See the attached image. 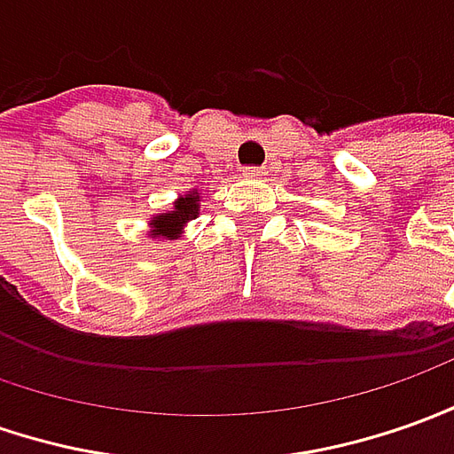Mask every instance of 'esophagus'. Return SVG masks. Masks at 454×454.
<instances>
[{
    "mask_svg": "<svg viewBox=\"0 0 454 454\" xmlns=\"http://www.w3.org/2000/svg\"><path fill=\"white\" fill-rule=\"evenodd\" d=\"M246 176H248V178H261V176H266V168H263V166H248V168H246Z\"/></svg>",
    "mask_w": 454,
    "mask_h": 454,
    "instance_id": "obj_1",
    "label": "esophagus"
}]
</instances>
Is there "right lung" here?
Masks as SVG:
<instances>
[{"label": "right lung", "instance_id": "1", "mask_svg": "<svg viewBox=\"0 0 454 454\" xmlns=\"http://www.w3.org/2000/svg\"><path fill=\"white\" fill-rule=\"evenodd\" d=\"M199 201H201V196L196 188L188 191L186 196H181L178 201H174V211L156 215L151 221V239H178L188 221H193L199 215Z\"/></svg>", "mask_w": 454, "mask_h": 454}]
</instances>
